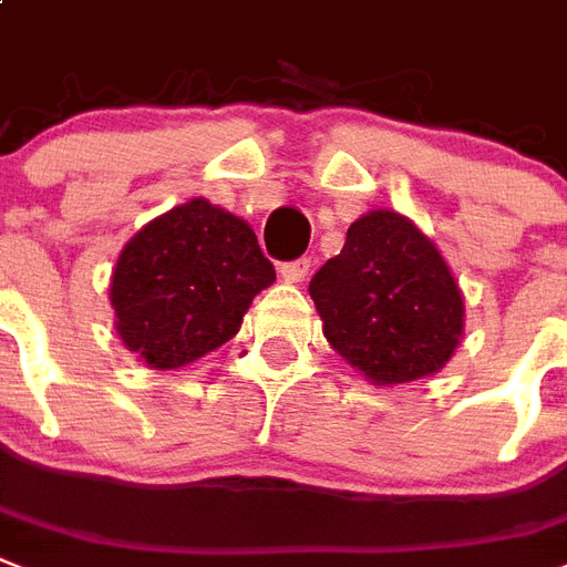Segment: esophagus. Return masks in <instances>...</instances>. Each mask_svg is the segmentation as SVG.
Returning <instances> with one entry per match:
<instances>
[{"mask_svg": "<svg viewBox=\"0 0 567 567\" xmlns=\"http://www.w3.org/2000/svg\"><path fill=\"white\" fill-rule=\"evenodd\" d=\"M311 270V259H293L279 265V274H282L285 282H302Z\"/></svg>", "mask_w": 567, "mask_h": 567, "instance_id": "1", "label": "esophagus"}]
</instances>
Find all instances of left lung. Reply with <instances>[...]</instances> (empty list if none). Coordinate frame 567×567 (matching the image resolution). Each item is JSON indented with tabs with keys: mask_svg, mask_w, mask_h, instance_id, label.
<instances>
[{
	"mask_svg": "<svg viewBox=\"0 0 567 567\" xmlns=\"http://www.w3.org/2000/svg\"><path fill=\"white\" fill-rule=\"evenodd\" d=\"M308 293L338 355L372 384L434 375L463 338V297L422 229L372 209L349 227L343 250L317 270Z\"/></svg>",
	"mask_w": 567,
	"mask_h": 567,
	"instance_id": "8db88e82",
	"label": "left lung"
}]
</instances>
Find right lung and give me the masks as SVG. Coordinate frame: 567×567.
Masks as SVG:
<instances>
[{"label":"right lung","mask_w":567,"mask_h":567,"mask_svg":"<svg viewBox=\"0 0 567 567\" xmlns=\"http://www.w3.org/2000/svg\"><path fill=\"white\" fill-rule=\"evenodd\" d=\"M274 279L250 224L195 197L124 244L110 306L124 347L154 370H179L224 347Z\"/></svg>","instance_id":"right-lung-1"}]
</instances>
